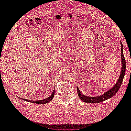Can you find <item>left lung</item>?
<instances>
[{
  "instance_id": "left-lung-1",
  "label": "left lung",
  "mask_w": 131,
  "mask_h": 131,
  "mask_svg": "<svg viewBox=\"0 0 131 131\" xmlns=\"http://www.w3.org/2000/svg\"><path fill=\"white\" fill-rule=\"evenodd\" d=\"M121 61H122V68H121V71L120 74V76L119 77V79L118 81L114 84L113 87L108 90L107 91L105 92V93L102 94H100V96H88L83 94L79 90V88L77 87L78 94L80 100L83 101V102L86 103H99L101 102L102 101H104L108 99L112 98L116 92L118 91V90L120 88L122 83L123 82V80L124 78L125 73H126V60H125V58L124 57L123 54V44L121 41Z\"/></svg>"
}]
</instances>
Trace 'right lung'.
I'll list each match as a JSON object with an SVG mask.
<instances>
[{
  "label": "right lung",
  "mask_w": 131,
  "mask_h": 131,
  "mask_svg": "<svg viewBox=\"0 0 131 131\" xmlns=\"http://www.w3.org/2000/svg\"><path fill=\"white\" fill-rule=\"evenodd\" d=\"M54 95V89L52 93L50 95V96H49L48 97H47V98L44 99L43 100H37V101H34V100H26V99H22V100H25V101H28L30 102H32V103H35V104H47V103H48L49 102H50L51 101V100L53 98ZM20 99V98H19Z\"/></svg>",
  "instance_id": "add662e5"
}]
</instances>
